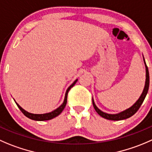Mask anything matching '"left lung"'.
Segmentation results:
<instances>
[{
	"label": "left lung",
	"mask_w": 152,
	"mask_h": 152,
	"mask_svg": "<svg viewBox=\"0 0 152 152\" xmlns=\"http://www.w3.org/2000/svg\"><path fill=\"white\" fill-rule=\"evenodd\" d=\"M142 57H143V56H142ZM143 61H144V64H145V86H144L143 91H142L140 96L139 99L137 100L136 102H135L133 105L131 106L130 107H129V108H127L126 110L120 112V113H107L100 110V109L96 105L95 102H94V98H93L92 99L93 105H94V109H95L96 111L98 113L99 115H100L102 117H103V118L107 119V120L117 121V120H126V119L129 118V117L133 116L134 114L137 111L138 109L140 108L141 104H142V102H143L145 96H146L147 93H148V87H149V73H148V67H147L146 64H145V61L144 57H143Z\"/></svg>",
	"instance_id": "1"
}]
</instances>
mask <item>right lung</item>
<instances>
[{"instance_id": "right-lung-1", "label": "right lung", "mask_w": 152, "mask_h": 152, "mask_svg": "<svg viewBox=\"0 0 152 152\" xmlns=\"http://www.w3.org/2000/svg\"><path fill=\"white\" fill-rule=\"evenodd\" d=\"M77 81H78V79H76V80H75L74 82H73V83H72L71 85L68 87V88H67V91H66L65 96H64V102H63L62 104H61L59 107H57L56 109H55V110H53V111L50 112V113H41V114L29 113V112L26 111V110H25L24 109L22 108V107H20V106L19 105V104H18L15 101V102L16 104H17V106L18 107V108L21 110L22 113H23L26 117L31 119V120H35V121H45V120H52V119L55 118V117H56L57 116L59 115L60 113L62 112V110H64V108L65 107V106H66V104H67V94H68V91H70V88H73V87L74 86V85L76 83V82H77Z\"/></svg>"}]
</instances>
